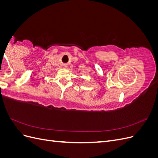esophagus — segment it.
Instances as JSON below:
<instances>
[{
	"label": "esophagus",
	"instance_id": "esophagus-1",
	"mask_svg": "<svg viewBox=\"0 0 158 158\" xmlns=\"http://www.w3.org/2000/svg\"><path fill=\"white\" fill-rule=\"evenodd\" d=\"M64 67L66 68V67H67V66H66V64H64Z\"/></svg>",
	"mask_w": 158,
	"mask_h": 158
}]
</instances>
